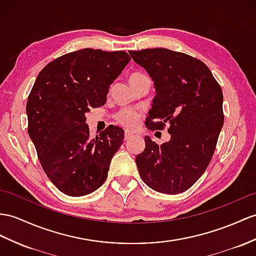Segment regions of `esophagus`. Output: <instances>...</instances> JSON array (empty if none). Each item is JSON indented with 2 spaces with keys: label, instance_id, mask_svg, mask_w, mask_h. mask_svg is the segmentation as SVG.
<instances>
[{
  "label": "esophagus",
  "instance_id": "obj_1",
  "mask_svg": "<svg viewBox=\"0 0 256 256\" xmlns=\"http://www.w3.org/2000/svg\"><path fill=\"white\" fill-rule=\"evenodd\" d=\"M132 134H130L129 132H124V141L129 140L130 138H132Z\"/></svg>",
  "mask_w": 256,
  "mask_h": 256
}]
</instances>
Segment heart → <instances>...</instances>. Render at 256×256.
Segmentation results:
<instances>
[{
    "label": "heart",
    "instance_id": "b5f03b06",
    "mask_svg": "<svg viewBox=\"0 0 256 256\" xmlns=\"http://www.w3.org/2000/svg\"><path fill=\"white\" fill-rule=\"evenodd\" d=\"M144 77H146V74H143L141 72H132L129 76V82L132 84ZM116 120L120 124H122L124 127H126L128 129H134L139 122L140 113L134 108H124L120 112H118V114L116 115Z\"/></svg>",
    "mask_w": 256,
    "mask_h": 256
}]
</instances>
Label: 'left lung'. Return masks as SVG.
Wrapping results in <instances>:
<instances>
[{"mask_svg": "<svg viewBox=\"0 0 256 256\" xmlns=\"http://www.w3.org/2000/svg\"><path fill=\"white\" fill-rule=\"evenodd\" d=\"M154 81L156 96L146 126L170 140L158 146L146 136L136 163L143 182L166 194H178L196 184L213 158L224 124L222 91L208 67L192 56L168 48L129 51Z\"/></svg>", "mask_w": 256, "mask_h": 256, "instance_id": "8db88e82", "label": "left lung"}]
</instances>
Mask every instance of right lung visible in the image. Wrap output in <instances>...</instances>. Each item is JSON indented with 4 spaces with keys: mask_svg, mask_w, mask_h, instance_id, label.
Masks as SVG:
<instances>
[{
    "mask_svg": "<svg viewBox=\"0 0 256 256\" xmlns=\"http://www.w3.org/2000/svg\"><path fill=\"white\" fill-rule=\"evenodd\" d=\"M129 62L124 51L82 48L48 63L34 81L26 106L28 134L43 170L67 196L89 194L108 177L124 130L110 124L92 139L86 113L105 104Z\"/></svg>",
    "mask_w": 256,
    "mask_h": 256,
    "instance_id": "add662e5",
    "label": "right lung"
}]
</instances>
